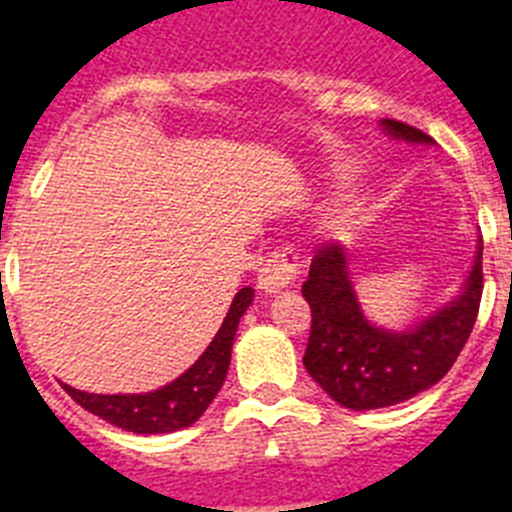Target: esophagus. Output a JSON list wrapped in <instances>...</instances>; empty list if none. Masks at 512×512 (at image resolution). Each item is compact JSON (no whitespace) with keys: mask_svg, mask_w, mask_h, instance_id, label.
Instances as JSON below:
<instances>
[{"mask_svg":"<svg viewBox=\"0 0 512 512\" xmlns=\"http://www.w3.org/2000/svg\"><path fill=\"white\" fill-rule=\"evenodd\" d=\"M302 261L292 248H277L269 253V259L259 269V289L264 292H282L300 277Z\"/></svg>","mask_w":512,"mask_h":512,"instance_id":"34e87169","label":"esophagus"}]
</instances>
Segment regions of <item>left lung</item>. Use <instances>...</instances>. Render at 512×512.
Listing matches in <instances>:
<instances>
[{"label":"left lung","instance_id":"obj_1","mask_svg":"<svg viewBox=\"0 0 512 512\" xmlns=\"http://www.w3.org/2000/svg\"><path fill=\"white\" fill-rule=\"evenodd\" d=\"M384 130L410 143H433L431 135L400 120ZM312 312L305 369L338 405L374 410L410 400L454 366L474 328L482 300V241L459 300L408 333H387L364 318L338 243H323L302 284Z\"/></svg>","mask_w":512,"mask_h":512}]
</instances>
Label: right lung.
<instances>
[{
	"label": "right lung",
	"mask_w": 512,
	"mask_h": 512,
	"mask_svg": "<svg viewBox=\"0 0 512 512\" xmlns=\"http://www.w3.org/2000/svg\"><path fill=\"white\" fill-rule=\"evenodd\" d=\"M253 300V289L243 287L235 295L217 336L207 346L205 354L189 366L187 372L171 384L148 395H89L63 384L71 400H76L84 410L99 415L107 423L117 425L130 433H171L187 428L200 418L215 395L220 392L230 366V348H233L235 330L241 315Z\"/></svg>",
	"instance_id": "add662e5"
}]
</instances>
